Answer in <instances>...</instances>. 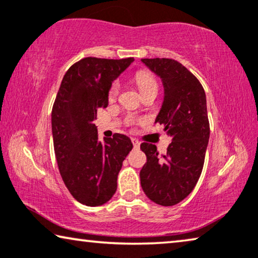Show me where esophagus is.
Here are the masks:
<instances>
[{
    "label": "esophagus",
    "instance_id": "obj_1",
    "mask_svg": "<svg viewBox=\"0 0 258 258\" xmlns=\"http://www.w3.org/2000/svg\"><path fill=\"white\" fill-rule=\"evenodd\" d=\"M132 142H133V145H134L135 149L140 148V142H138L136 138H132Z\"/></svg>",
    "mask_w": 258,
    "mask_h": 258
}]
</instances>
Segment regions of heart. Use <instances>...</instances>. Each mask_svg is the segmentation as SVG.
<instances>
[{
  "label": "heart",
  "instance_id": "obj_1",
  "mask_svg": "<svg viewBox=\"0 0 258 258\" xmlns=\"http://www.w3.org/2000/svg\"><path fill=\"white\" fill-rule=\"evenodd\" d=\"M135 81L137 83L138 89H140L141 93L151 89H157L158 86L156 78L153 77L152 74L148 73V71H140V73H137L136 77H135ZM118 91H120V83L114 82L112 86H110L109 92H108V98L110 100H113V99H115L117 97ZM129 122H135V120L134 118H130Z\"/></svg>",
  "mask_w": 258,
  "mask_h": 258
}]
</instances>
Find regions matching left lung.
Instances as JSON below:
<instances>
[{
	"label": "left lung",
	"mask_w": 258,
	"mask_h": 258,
	"mask_svg": "<svg viewBox=\"0 0 258 258\" xmlns=\"http://www.w3.org/2000/svg\"><path fill=\"white\" fill-rule=\"evenodd\" d=\"M160 77L164 101L156 123L172 138L167 154L158 156L157 146L142 143L146 162L141 169L143 191L154 203L172 207L195 188L203 169L210 138L207 97L203 86L180 62L172 58H142Z\"/></svg>",
	"instance_id": "left-lung-1"
}]
</instances>
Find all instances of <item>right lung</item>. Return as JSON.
I'll return each instance as SVG.
<instances>
[{
    "label": "right lung",
    "mask_w": 258,
    "mask_h": 258,
    "mask_svg": "<svg viewBox=\"0 0 258 258\" xmlns=\"http://www.w3.org/2000/svg\"><path fill=\"white\" fill-rule=\"evenodd\" d=\"M134 62L85 57L62 79L51 110L54 151L62 180L81 204L99 207L113 197L122 162L132 151L125 135L99 141L97 110L108 106L113 82Z\"/></svg>",
    "instance_id": "obj_1"
}]
</instances>
